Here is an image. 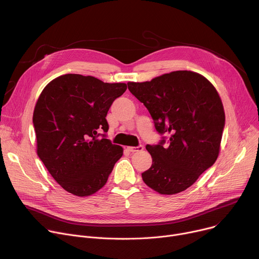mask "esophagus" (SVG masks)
<instances>
[{
  "label": "esophagus",
  "instance_id": "1",
  "mask_svg": "<svg viewBox=\"0 0 259 259\" xmlns=\"http://www.w3.org/2000/svg\"><path fill=\"white\" fill-rule=\"evenodd\" d=\"M143 149H144L143 145H139L137 147H127V150L130 152H139V151H142Z\"/></svg>",
  "mask_w": 259,
  "mask_h": 259
}]
</instances>
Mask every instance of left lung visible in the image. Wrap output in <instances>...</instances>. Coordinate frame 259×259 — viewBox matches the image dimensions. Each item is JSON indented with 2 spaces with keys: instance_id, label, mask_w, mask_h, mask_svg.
I'll return each mask as SVG.
<instances>
[{
  "instance_id": "obj_1",
  "label": "left lung",
  "mask_w": 259,
  "mask_h": 259,
  "mask_svg": "<svg viewBox=\"0 0 259 259\" xmlns=\"http://www.w3.org/2000/svg\"><path fill=\"white\" fill-rule=\"evenodd\" d=\"M127 85L162 136L157 145L146 146L152 165L142 174L144 183L163 195L185 191L218 159L226 120L219 93L208 79L188 70Z\"/></svg>"
}]
</instances>
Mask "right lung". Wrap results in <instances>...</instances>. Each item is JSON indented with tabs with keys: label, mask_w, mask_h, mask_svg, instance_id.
Returning <instances> with one entry per match:
<instances>
[{
	"label": "right lung",
	"mask_w": 259,
	"mask_h": 259,
	"mask_svg": "<svg viewBox=\"0 0 259 259\" xmlns=\"http://www.w3.org/2000/svg\"><path fill=\"white\" fill-rule=\"evenodd\" d=\"M126 88L70 73L49 82L39 95L32 117L37 155L65 191L90 196L106 184L123 154L106 139V115Z\"/></svg>",
	"instance_id": "1"
}]
</instances>
